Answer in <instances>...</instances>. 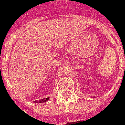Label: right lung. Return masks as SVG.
I'll return each instance as SVG.
<instances>
[{"mask_svg":"<svg viewBox=\"0 0 125 125\" xmlns=\"http://www.w3.org/2000/svg\"><path fill=\"white\" fill-rule=\"evenodd\" d=\"M48 99H49V98H43L42 99V100H39V101H36V102L37 103H43V102H47L48 100Z\"/></svg>","mask_w":125,"mask_h":125,"instance_id":"obj_1","label":"right lung"}]
</instances>
